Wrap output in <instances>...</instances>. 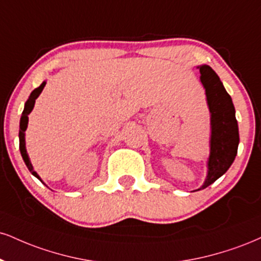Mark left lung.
<instances>
[{
    "label": "left lung",
    "instance_id": "obj_1",
    "mask_svg": "<svg viewBox=\"0 0 261 261\" xmlns=\"http://www.w3.org/2000/svg\"><path fill=\"white\" fill-rule=\"evenodd\" d=\"M198 68L200 81L205 89L212 126L208 174L203 186L198 188L203 190L222 176L233 163L237 155L240 134L233 103L220 77L209 65H200Z\"/></svg>",
    "mask_w": 261,
    "mask_h": 261
}]
</instances>
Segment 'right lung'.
Returning <instances> with one entry per match:
<instances>
[{
	"instance_id": "obj_1",
	"label": "right lung",
	"mask_w": 261,
	"mask_h": 261,
	"mask_svg": "<svg viewBox=\"0 0 261 261\" xmlns=\"http://www.w3.org/2000/svg\"><path fill=\"white\" fill-rule=\"evenodd\" d=\"M46 85V81H43L42 84L40 85L37 89H35L33 91V92L30 93V97L29 99L25 102V106H24V111L21 113V118H20V124H19V149H20V153H21V156H23V161L25 164H27L28 169H29V171L31 174L34 175V176L39 178V180L42 182L41 180L39 175H37V172L34 170L33 165H31V162L29 159V155H28V152H27V147H25V130H27L28 127V122H29V117L28 115L30 114L31 111L34 109V106H35V100L37 97L40 96V93L42 92L43 87H45Z\"/></svg>"
}]
</instances>
